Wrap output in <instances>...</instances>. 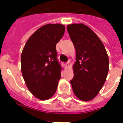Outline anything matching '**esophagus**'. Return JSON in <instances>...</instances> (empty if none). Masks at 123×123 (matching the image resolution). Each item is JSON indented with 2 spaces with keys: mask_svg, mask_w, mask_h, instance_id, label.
Segmentation results:
<instances>
[{
  "mask_svg": "<svg viewBox=\"0 0 123 123\" xmlns=\"http://www.w3.org/2000/svg\"><path fill=\"white\" fill-rule=\"evenodd\" d=\"M70 61H68L67 62V63H66V64H65V67H69L70 66Z\"/></svg>",
  "mask_w": 123,
  "mask_h": 123,
  "instance_id": "34e87169",
  "label": "esophagus"
}]
</instances>
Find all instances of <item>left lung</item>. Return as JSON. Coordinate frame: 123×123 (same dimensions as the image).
<instances>
[{
    "mask_svg": "<svg viewBox=\"0 0 123 123\" xmlns=\"http://www.w3.org/2000/svg\"><path fill=\"white\" fill-rule=\"evenodd\" d=\"M70 37L76 49L73 65L72 90L80 100L90 101L98 95L109 72V58L98 35L82 24L67 25Z\"/></svg>",
    "mask_w": 123,
    "mask_h": 123,
    "instance_id": "left-lung-1",
    "label": "left lung"
}]
</instances>
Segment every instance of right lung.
I'll list each match as a JSON object with an SVG mask.
<instances>
[{"mask_svg": "<svg viewBox=\"0 0 123 123\" xmlns=\"http://www.w3.org/2000/svg\"><path fill=\"white\" fill-rule=\"evenodd\" d=\"M64 25L46 24L27 41L21 56L22 73L28 90L41 100L51 98L61 78L56 43L64 35Z\"/></svg>", "mask_w": 123, "mask_h": 123, "instance_id": "right-lung-1", "label": "right lung"}]
</instances>
